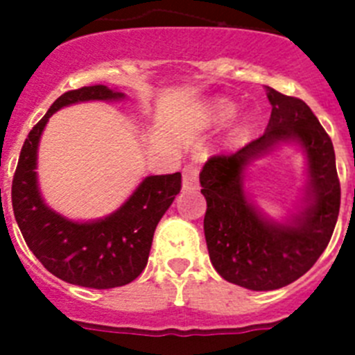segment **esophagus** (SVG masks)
<instances>
[{"label":"esophagus","instance_id":"esophagus-1","mask_svg":"<svg viewBox=\"0 0 355 355\" xmlns=\"http://www.w3.org/2000/svg\"><path fill=\"white\" fill-rule=\"evenodd\" d=\"M199 183V167L197 165H187L183 168V188L193 190Z\"/></svg>","mask_w":355,"mask_h":355}]
</instances>
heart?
<instances>
[{"instance_id": "1", "label": "heart", "mask_w": 355, "mask_h": 355, "mask_svg": "<svg viewBox=\"0 0 355 355\" xmlns=\"http://www.w3.org/2000/svg\"><path fill=\"white\" fill-rule=\"evenodd\" d=\"M236 108H234L233 103L225 101V99H220V101H216L215 106H213V115L218 122H225L229 119L233 117Z\"/></svg>"}]
</instances>
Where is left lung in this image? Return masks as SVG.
Segmentation results:
<instances>
[{
    "label": "left lung",
    "mask_w": 355,
    "mask_h": 355,
    "mask_svg": "<svg viewBox=\"0 0 355 355\" xmlns=\"http://www.w3.org/2000/svg\"><path fill=\"white\" fill-rule=\"evenodd\" d=\"M266 131L229 155H216L200 172L206 197L205 236L215 270L247 290H277L302 277L331 241L341 200L331 137L299 97L268 89ZM297 139L310 163V205L293 226L266 223L243 193L241 171L279 141Z\"/></svg>",
    "instance_id": "left-lung-1"
}]
</instances>
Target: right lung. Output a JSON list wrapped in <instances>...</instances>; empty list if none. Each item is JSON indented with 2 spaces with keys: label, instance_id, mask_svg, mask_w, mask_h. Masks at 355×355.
<instances>
[{
  "label": "right lung",
  "instance_id": "1",
  "mask_svg": "<svg viewBox=\"0 0 355 355\" xmlns=\"http://www.w3.org/2000/svg\"><path fill=\"white\" fill-rule=\"evenodd\" d=\"M105 85L62 94L35 126L19 155L12 180V208L26 245L53 275L76 286L108 290L124 286L142 274L155 229L181 190V172L149 175L114 215L78 224L44 205L37 188V146L48 119L72 103L119 99Z\"/></svg>",
  "mask_w": 355,
  "mask_h": 355
}]
</instances>
